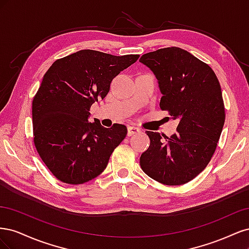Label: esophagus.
Segmentation results:
<instances>
[{"label":"esophagus","instance_id":"obj_1","mask_svg":"<svg viewBox=\"0 0 249 249\" xmlns=\"http://www.w3.org/2000/svg\"><path fill=\"white\" fill-rule=\"evenodd\" d=\"M139 132H140V129H138L136 126H133V125L127 126V136H132V135L137 134Z\"/></svg>","mask_w":249,"mask_h":249}]
</instances>
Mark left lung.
I'll return each mask as SVG.
<instances>
[{"label":"left lung","mask_w":249,"mask_h":249,"mask_svg":"<svg viewBox=\"0 0 249 249\" xmlns=\"http://www.w3.org/2000/svg\"><path fill=\"white\" fill-rule=\"evenodd\" d=\"M140 62L158 79L160 108L179 120L170 137L145 132L150 144L140 166L161 184H186L207 167L220 138L225 111L219 81L207 63L177 47L147 53Z\"/></svg>","instance_id":"1"}]
</instances>
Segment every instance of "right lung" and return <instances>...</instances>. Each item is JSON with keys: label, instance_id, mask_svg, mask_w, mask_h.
<instances>
[{"label": "right lung", "instance_id": "obj_1", "mask_svg": "<svg viewBox=\"0 0 249 249\" xmlns=\"http://www.w3.org/2000/svg\"><path fill=\"white\" fill-rule=\"evenodd\" d=\"M138 58L82 50L56 60L43 76L32 102L33 140L59 180L84 184L107 167L127 130L124 124L107 129L99 120L89 123L90 107L108 94L112 80Z\"/></svg>", "mask_w": 249, "mask_h": 249}]
</instances>
